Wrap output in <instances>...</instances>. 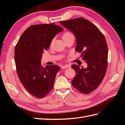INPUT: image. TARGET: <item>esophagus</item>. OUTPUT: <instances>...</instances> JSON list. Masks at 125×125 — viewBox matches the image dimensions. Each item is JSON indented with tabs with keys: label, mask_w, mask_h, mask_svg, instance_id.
<instances>
[{
	"label": "esophagus",
	"mask_w": 125,
	"mask_h": 125,
	"mask_svg": "<svg viewBox=\"0 0 125 125\" xmlns=\"http://www.w3.org/2000/svg\"><path fill=\"white\" fill-rule=\"evenodd\" d=\"M70 65H66L62 66V69H66V68H70Z\"/></svg>",
	"instance_id": "1"
}]
</instances>
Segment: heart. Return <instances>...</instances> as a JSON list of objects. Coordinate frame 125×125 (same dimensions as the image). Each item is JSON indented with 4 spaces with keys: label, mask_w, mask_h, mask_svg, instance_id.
<instances>
[{
    "label": "heart",
    "mask_w": 125,
    "mask_h": 125,
    "mask_svg": "<svg viewBox=\"0 0 125 125\" xmlns=\"http://www.w3.org/2000/svg\"><path fill=\"white\" fill-rule=\"evenodd\" d=\"M62 39L63 40V41H66V40H68L70 38H74V35L71 32L66 31L63 33V34L62 35Z\"/></svg>",
    "instance_id": "obj_1"
}]
</instances>
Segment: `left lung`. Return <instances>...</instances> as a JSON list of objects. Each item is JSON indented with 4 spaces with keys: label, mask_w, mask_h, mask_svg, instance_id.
<instances>
[{
    "label": "left lung",
    "mask_w": 125,
    "mask_h": 125,
    "mask_svg": "<svg viewBox=\"0 0 125 125\" xmlns=\"http://www.w3.org/2000/svg\"><path fill=\"white\" fill-rule=\"evenodd\" d=\"M60 23L74 34L75 51L81 52L88 65L86 68L75 64L71 66L76 72L72 85L81 93L89 94L97 88L105 75L108 65L106 41L100 30L83 18L61 21Z\"/></svg>",
    "instance_id": "obj_1"
}]
</instances>
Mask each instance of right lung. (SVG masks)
I'll use <instances>...</instances> for the list:
<instances>
[{
	"instance_id": "1",
	"label": "right lung",
	"mask_w": 125,
	"mask_h": 125,
	"mask_svg": "<svg viewBox=\"0 0 125 125\" xmlns=\"http://www.w3.org/2000/svg\"><path fill=\"white\" fill-rule=\"evenodd\" d=\"M63 28L53 23L30 26L21 35L14 50V60L20 81L26 90L37 98L46 96L53 88L60 67L41 65L42 54Z\"/></svg>"
}]
</instances>
